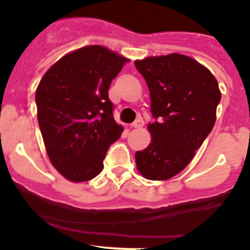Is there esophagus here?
Instances as JSON below:
<instances>
[{
  "label": "esophagus",
  "instance_id": "esophagus-1",
  "mask_svg": "<svg viewBox=\"0 0 250 250\" xmlns=\"http://www.w3.org/2000/svg\"><path fill=\"white\" fill-rule=\"evenodd\" d=\"M143 125H145L143 120L142 119H137V120H135L133 123H131V127H134V128H142Z\"/></svg>",
  "mask_w": 250,
  "mask_h": 250
}]
</instances>
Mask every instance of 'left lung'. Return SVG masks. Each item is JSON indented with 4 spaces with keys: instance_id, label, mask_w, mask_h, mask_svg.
<instances>
[{
    "instance_id": "left-lung-1",
    "label": "left lung",
    "mask_w": 250,
    "mask_h": 250,
    "mask_svg": "<svg viewBox=\"0 0 250 250\" xmlns=\"http://www.w3.org/2000/svg\"><path fill=\"white\" fill-rule=\"evenodd\" d=\"M150 91L151 141L136 151L137 170L165 181L182 171L213 129L221 93L207 68L181 54L135 61Z\"/></svg>"
}]
</instances>
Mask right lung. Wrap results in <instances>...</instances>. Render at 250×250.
Segmentation results:
<instances>
[{
	"mask_svg": "<svg viewBox=\"0 0 250 250\" xmlns=\"http://www.w3.org/2000/svg\"><path fill=\"white\" fill-rule=\"evenodd\" d=\"M128 61L102 45H87L60 59L39 83L37 120L45 150L71 182L101 173L108 148L121 136L108 89Z\"/></svg>",
	"mask_w": 250,
	"mask_h": 250,
	"instance_id": "add662e5",
	"label": "right lung"
}]
</instances>
